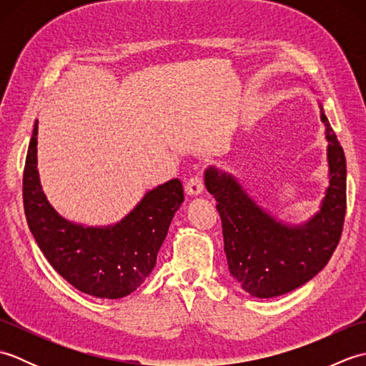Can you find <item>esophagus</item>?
Segmentation results:
<instances>
[{"instance_id": "esophagus-1", "label": "esophagus", "mask_w": 366, "mask_h": 366, "mask_svg": "<svg viewBox=\"0 0 366 366\" xmlns=\"http://www.w3.org/2000/svg\"><path fill=\"white\" fill-rule=\"evenodd\" d=\"M204 190V181L201 176H192L187 184H185V192H187V195H201Z\"/></svg>"}]
</instances>
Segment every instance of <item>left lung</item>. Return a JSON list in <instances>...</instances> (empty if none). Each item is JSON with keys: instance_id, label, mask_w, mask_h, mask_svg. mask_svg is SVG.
Segmentation results:
<instances>
[{"instance_id": "left-lung-1", "label": "left lung", "mask_w": 366, "mask_h": 366, "mask_svg": "<svg viewBox=\"0 0 366 366\" xmlns=\"http://www.w3.org/2000/svg\"><path fill=\"white\" fill-rule=\"evenodd\" d=\"M330 185L321 211L303 227H286L262 211L231 174L206 171V189L217 201L231 275L259 299L277 297L305 285L322 270L341 239L346 217V157L327 116Z\"/></svg>"}]
</instances>
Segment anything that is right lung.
Returning a JSON list of instances; mask_svg holds the SVG:
<instances>
[{
	"label": "right lung",
	"instance_id": "add662e5",
	"mask_svg": "<svg viewBox=\"0 0 366 366\" xmlns=\"http://www.w3.org/2000/svg\"><path fill=\"white\" fill-rule=\"evenodd\" d=\"M37 122L23 171L29 231L51 267L76 290L100 299L126 297L151 274L169 223L184 203L179 179L146 193L114 227L84 228L63 219L46 201L37 173Z\"/></svg>",
	"mask_w": 366,
	"mask_h": 366
}]
</instances>
